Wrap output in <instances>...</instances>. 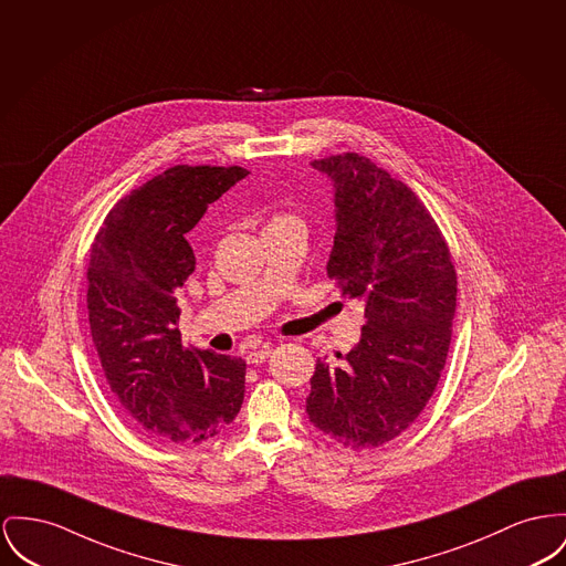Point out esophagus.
<instances>
[{"label":"esophagus","instance_id":"34e87169","mask_svg":"<svg viewBox=\"0 0 566 566\" xmlns=\"http://www.w3.org/2000/svg\"><path fill=\"white\" fill-rule=\"evenodd\" d=\"M270 354H272V347L270 345H262V347H258V349L247 354V363L249 365H262V363L270 358Z\"/></svg>","mask_w":566,"mask_h":566}]
</instances>
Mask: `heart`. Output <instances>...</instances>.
<instances>
[{
  "label": "heart",
  "mask_w": 566,
  "mask_h": 566,
  "mask_svg": "<svg viewBox=\"0 0 566 566\" xmlns=\"http://www.w3.org/2000/svg\"><path fill=\"white\" fill-rule=\"evenodd\" d=\"M290 221H296V219H294V217H276L270 226H276V223H290Z\"/></svg>",
  "instance_id": "heart-1"
}]
</instances>
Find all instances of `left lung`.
Returning <instances> with one entry per match:
<instances>
[{
  "label": "left lung",
  "mask_w": 566,
  "mask_h": 566,
  "mask_svg": "<svg viewBox=\"0 0 566 566\" xmlns=\"http://www.w3.org/2000/svg\"><path fill=\"white\" fill-rule=\"evenodd\" d=\"M311 167L333 185L328 276L363 302L365 326L337 365L317 360L306 415L343 447L374 449L403 433L438 386L457 274L436 221L401 180L354 151Z\"/></svg>",
  "instance_id": "1"
}]
</instances>
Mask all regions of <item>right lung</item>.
Returning <instances> with one entry per match:
<instances>
[{
	"instance_id": "right-lung-1",
	"label": "right lung",
	"mask_w": 566,
	"mask_h": 566,
	"mask_svg": "<svg viewBox=\"0 0 566 566\" xmlns=\"http://www.w3.org/2000/svg\"><path fill=\"white\" fill-rule=\"evenodd\" d=\"M247 174L176 165L119 199L92 244V340L124 415L160 442L210 440L244 401L242 358L182 347L176 290L195 270L187 233Z\"/></svg>"
}]
</instances>
